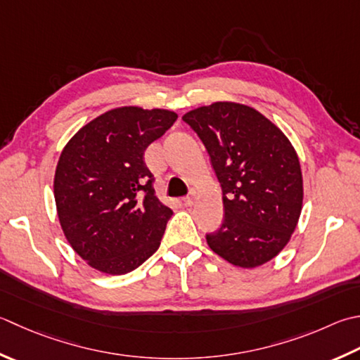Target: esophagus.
Returning a JSON list of instances; mask_svg holds the SVG:
<instances>
[{"instance_id": "34e87169", "label": "esophagus", "mask_w": 360, "mask_h": 360, "mask_svg": "<svg viewBox=\"0 0 360 360\" xmlns=\"http://www.w3.org/2000/svg\"><path fill=\"white\" fill-rule=\"evenodd\" d=\"M182 202H184V206L192 207L193 202H195V195L192 193V195H188V196H184V198H182Z\"/></svg>"}]
</instances>
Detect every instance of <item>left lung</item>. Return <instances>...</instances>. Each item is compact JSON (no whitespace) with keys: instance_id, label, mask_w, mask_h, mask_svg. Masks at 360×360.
<instances>
[{"instance_id":"8db88e82","label":"left lung","mask_w":360,"mask_h":360,"mask_svg":"<svg viewBox=\"0 0 360 360\" xmlns=\"http://www.w3.org/2000/svg\"><path fill=\"white\" fill-rule=\"evenodd\" d=\"M206 146L223 190L224 220L206 236L229 264L256 269L290 240L302 209L298 154L276 124L240 103L217 101L182 117Z\"/></svg>"}]
</instances>
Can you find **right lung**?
Instances as JSON below:
<instances>
[{
  "label": "right lung",
  "mask_w": 360,
  "mask_h": 360,
  "mask_svg": "<svg viewBox=\"0 0 360 360\" xmlns=\"http://www.w3.org/2000/svg\"><path fill=\"white\" fill-rule=\"evenodd\" d=\"M176 118L173 110L123 105L91 120L63 146L56 209L63 236L91 269L124 274L158 251L173 210L154 195L143 156Z\"/></svg>",
  "instance_id": "obj_1"
}]
</instances>
